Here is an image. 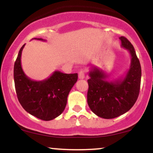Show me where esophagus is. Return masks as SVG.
Listing matches in <instances>:
<instances>
[{"instance_id": "obj_1", "label": "esophagus", "mask_w": 153, "mask_h": 153, "mask_svg": "<svg viewBox=\"0 0 153 153\" xmlns=\"http://www.w3.org/2000/svg\"><path fill=\"white\" fill-rule=\"evenodd\" d=\"M85 73H84V71L81 69L78 73V78L80 79H83L85 78Z\"/></svg>"}]
</instances>
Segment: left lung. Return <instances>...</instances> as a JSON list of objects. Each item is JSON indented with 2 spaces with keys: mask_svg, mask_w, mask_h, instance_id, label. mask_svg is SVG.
<instances>
[{
  "mask_svg": "<svg viewBox=\"0 0 153 153\" xmlns=\"http://www.w3.org/2000/svg\"><path fill=\"white\" fill-rule=\"evenodd\" d=\"M122 47L131 55V64L124 78L108 80V75L95 66L89 72L88 104L91 110L103 119H113L127 112L134 106L140 94L141 65L134 48L124 36L119 37Z\"/></svg>",
  "mask_w": 153,
  "mask_h": 153,
  "instance_id": "obj_1",
  "label": "left lung"
}]
</instances>
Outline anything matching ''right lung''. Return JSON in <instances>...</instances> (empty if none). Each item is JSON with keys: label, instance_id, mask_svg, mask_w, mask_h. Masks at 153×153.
<instances>
[{"label": "right lung", "instance_id": "1", "mask_svg": "<svg viewBox=\"0 0 153 153\" xmlns=\"http://www.w3.org/2000/svg\"><path fill=\"white\" fill-rule=\"evenodd\" d=\"M35 39L45 41L43 39ZM19 50L13 68L16 92L19 103L30 114L44 121L55 119L62 113L68 94L78 80V73L66 74L54 71L50 78L42 81L31 80L23 71Z\"/></svg>", "mask_w": 153, "mask_h": 153}]
</instances>
